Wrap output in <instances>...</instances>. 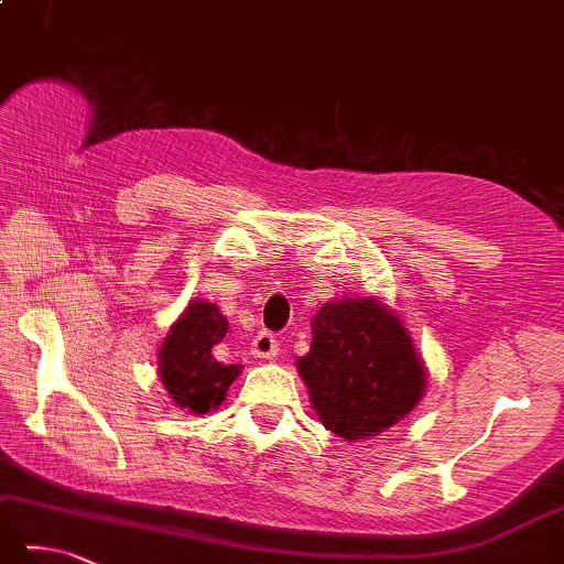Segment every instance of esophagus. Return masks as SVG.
Here are the masks:
<instances>
[{"label":"esophagus","mask_w":564,"mask_h":564,"mask_svg":"<svg viewBox=\"0 0 564 564\" xmlns=\"http://www.w3.org/2000/svg\"><path fill=\"white\" fill-rule=\"evenodd\" d=\"M278 354H280V344L270 332H260L258 336H254V341H252V356L254 358L272 360Z\"/></svg>","instance_id":"1"}]
</instances>
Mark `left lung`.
I'll use <instances>...</instances> for the list:
<instances>
[{
	"instance_id": "8db88e82",
	"label": "left lung",
	"mask_w": 564,
	"mask_h": 564,
	"mask_svg": "<svg viewBox=\"0 0 564 564\" xmlns=\"http://www.w3.org/2000/svg\"><path fill=\"white\" fill-rule=\"evenodd\" d=\"M312 348L296 360L316 417L346 442L370 440L414 410L424 360L400 316L376 296L334 300L312 318Z\"/></svg>"
}]
</instances>
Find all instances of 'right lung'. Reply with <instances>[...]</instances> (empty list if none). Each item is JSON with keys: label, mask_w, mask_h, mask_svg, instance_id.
<instances>
[{"label": "right lung", "mask_w": 564, "mask_h": 564, "mask_svg": "<svg viewBox=\"0 0 564 564\" xmlns=\"http://www.w3.org/2000/svg\"><path fill=\"white\" fill-rule=\"evenodd\" d=\"M228 334V318L216 304L194 300L169 328L159 348V378L178 410L206 414L216 410L242 366L220 364L216 344Z\"/></svg>", "instance_id": "1"}]
</instances>
